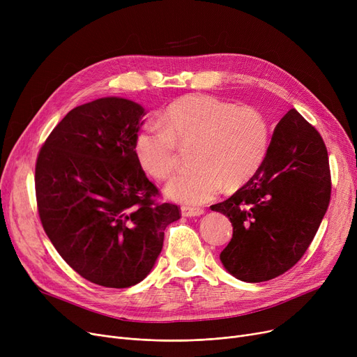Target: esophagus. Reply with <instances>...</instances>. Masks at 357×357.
I'll list each match as a JSON object with an SVG mask.
<instances>
[{"instance_id": "1", "label": "esophagus", "mask_w": 357, "mask_h": 357, "mask_svg": "<svg viewBox=\"0 0 357 357\" xmlns=\"http://www.w3.org/2000/svg\"><path fill=\"white\" fill-rule=\"evenodd\" d=\"M181 213L183 217H199L204 214V210L195 208V207H186V205H183V207L181 208Z\"/></svg>"}]
</instances>
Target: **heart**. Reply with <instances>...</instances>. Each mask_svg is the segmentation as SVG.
Returning a JSON list of instances; mask_svg holds the SVG:
<instances>
[{
    "label": "heart",
    "instance_id": "heart-1",
    "mask_svg": "<svg viewBox=\"0 0 357 357\" xmlns=\"http://www.w3.org/2000/svg\"><path fill=\"white\" fill-rule=\"evenodd\" d=\"M163 123H147L136 137V153L146 171L166 179L178 163V142L195 143V165L176 174L166 195L182 204H204L224 186L248 183L265 163L271 124L259 108L211 96H186L165 111Z\"/></svg>",
    "mask_w": 357,
    "mask_h": 357
}]
</instances>
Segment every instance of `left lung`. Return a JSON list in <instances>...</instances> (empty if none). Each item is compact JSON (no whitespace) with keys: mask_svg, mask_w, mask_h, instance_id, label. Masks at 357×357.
I'll return each mask as SVG.
<instances>
[{"mask_svg":"<svg viewBox=\"0 0 357 357\" xmlns=\"http://www.w3.org/2000/svg\"><path fill=\"white\" fill-rule=\"evenodd\" d=\"M330 194L326 144L292 108L275 127L260 171L229 199L211 205L233 226V237L220 253L222 266L252 284L285 273L311 245Z\"/></svg>","mask_w":357,"mask_h":357,"instance_id":"obj_1","label":"left lung"}]
</instances>
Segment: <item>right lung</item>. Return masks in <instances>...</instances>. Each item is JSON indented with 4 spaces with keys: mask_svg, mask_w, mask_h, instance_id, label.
I'll use <instances>...</instances> for the list:
<instances>
[{
    "mask_svg": "<svg viewBox=\"0 0 357 357\" xmlns=\"http://www.w3.org/2000/svg\"><path fill=\"white\" fill-rule=\"evenodd\" d=\"M144 108L105 97L70 109L36 162L42 226L66 264L92 284L128 288L143 280L162 252L165 229L181 218L158 204L142 169L136 137Z\"/></svg>",
    "mask_w": 357,
    "mask_h": 357,
    "instance_id": "1",
    "label": "right lung"
}]
</instances>
